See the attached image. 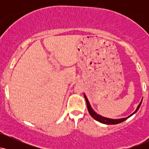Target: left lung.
<instances>
[{
	"mask_svg": "<svg viewBox=\"0 0 149 149\" xmlns=\"http://www.w3.org/2000/svg\"><path fill=\"white\" fill-rule=\"evenodd\" d=\"M84 97H85V101H86L87 107H88V112H89V113L90 114V116H91L94 119H95V120H96L99 121V122L102 123H104V124H107V125H116V124L120 123L123 122V121L125 120H127L128 118L131 117L132 116L134 115L135 113H136L138 110H139L140 106H141V102H142V100H143V99H142V100H141V102H140L139 105H138V107H137V108H136V110H135V111L134 113H132L131 115H130L129 116H127V117H126V118H123L111 119V118H108L103 117V116L99 115L98 113H97L95 112V111L93 110V109H92V108L91 105H90V102H89V101L88 100V98H87L86 95H85V93H84Z\"/></svg>",
	"mask_w": 149,
	"mask_h": 149,
	"instance_id": "left-lung-1",
	"label": "left lung"
}]
</instances>
